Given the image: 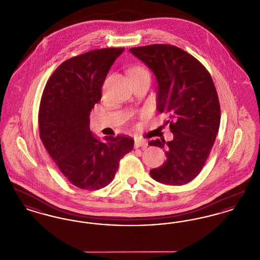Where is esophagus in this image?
<instances>
[{
  "instance_id": "obj_1",
  "label": "esophagus",
  "mask_w": 260,
  "mask_h": 260,
  "mask_svg": "<svg viewBox=\"0 0 260 260\" xmlns=\"http://www.w3.org/2000/svg\"><path fill=\"white\" fill-rule=\"evenodd\" d=\"M147 142L145 140H136L135 141V148H146L147 147Z\"/></svg>"
}]
</instances>
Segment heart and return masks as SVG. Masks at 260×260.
<instances>
[{
	"label": "heart",
	"instance_id": "b5f03b06",
	"mask_svg": "<svg viewBox=\"0 0 260 260\" xmlns=\"http://www.w3.org/2000/svg\"><path fill=\"white\" fill-rule=\"evenodd\" d=\"M129 75H131V77H139V76H143V75H149V73L145 68H143L141 66H136L131 70Z\"/></svg>",
	"mask_w": 260,
	"mask_h": 260
}]
</instances>
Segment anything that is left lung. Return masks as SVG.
Instances as JSON below:
<instances>
[{
  "instance_id": "1",
  "label": "left lung",
  "mask_w": 260,
  "mask_h": 260,
  "mask_svg": "<svg viewBox=\"0 0 260 260\" xmlns=\"http://www.w3.org/2000/svg\"><path fill=\"white\" fill-rule=\"evenodd\" d=\"M129 51L158 82L157 109L168 115L172 141L152 140L166 149L167 161L150 171L162 184L184 185L201 173L220 124V105L209 71L194 56L172 45L155 44Z\"/></svg>"
}]
</instances>
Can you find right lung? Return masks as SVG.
<instances>
[{
	"mask_svg": "<svg viewBox=\"0 0 260 260\" xmlns=\"http://www.w3.org/2000/svg\"><path fill=\"white\" fill-rule=\"evenodd\" d=\"M124 48L90 50L61 63L50 76L40 103V137L62 174L84 190L108 185L120 160L134 149L125 136H105L89 129V114L101 99V88Z\"/></svg>",
	"mask_w": 260,
	"mask_h": 260,
	"instance_id": "right-lung-1",
	"label": "right lung"
}]
</instances>
